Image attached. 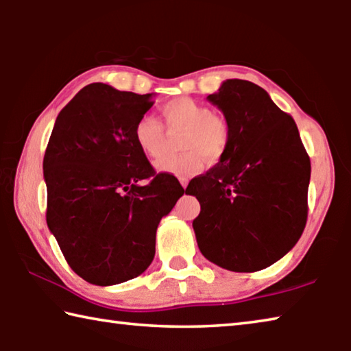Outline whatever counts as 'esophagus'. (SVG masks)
I'll list each match as a JSON object with an SVG mask.
<instances>
[{"label":"esophagus","instance_id":"34e87169","mask_svg":"<svg viewBox=\"0 0 351 351\" xmlns=\"http://www.w3.org/2000/svg\"><path fill=\"white\" fill-rule=\"evenodd\" d=\"M180 182H181V186H182L184 189H186V187H187V180H186V178H181V180H180Z\"/></svg>","mask_w":351,"mask_h":351}]
</instances>
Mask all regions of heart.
<instances>
[{
  "label": "heart",
  "instance_id": "heart-1",
  "mask_svg": "<svg viewBox=\"0 0 351 351\" xmlns=\"http://www.w3.org/2000/svg\"><path fill=\"white\" fill-rule=\"evenodd\" d=\"M162 116L169 128L186 130L181 139V148L186 152L158 159L154 162L158 171L187 178L203 169L204 156L209 161H218L224 154L229 144V125L209 105L190 97H178L162 105ZM133 138L148 158H158L164 150V125L158 117L141 116Z\"/></svg>",
  "mask_w": 351,
  "mask_h": 351
}]
</instances>
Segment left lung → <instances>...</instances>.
Returning a JSON list of instances; mask_svg holds the SVG:
<instances>
[{
  "mask_svg": "<svg viewBox=\"0 0 351 351\" xmlns=\"http://www.w3.org/2000/svg\"><path fill=\"white\" fill-rule=\"evenodd\" d=\"M207 100L223 111L229 144L219 162L193 178V219L204 257L254 272L287 255L304 232L311 164L294 119L252 82L229 79Z\"/></svg>",
  "mask_w": 351,
  "mask_h": 351,
  "instance_id": "1",
  "label": "left lung"
}]
</instances>
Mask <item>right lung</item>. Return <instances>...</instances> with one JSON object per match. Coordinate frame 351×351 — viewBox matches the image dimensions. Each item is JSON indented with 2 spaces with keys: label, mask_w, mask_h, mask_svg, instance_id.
<instances>
[{
  "label": "right lung",
  "mask_w": 351,
  "mask_h": 351,
  "mask_svg": "<svg viewBox=\"0 0 351 351\" xmlns=\"http://www.w3.org/2000/svg\"><path fill=\"white\" fill-rule=\"evenodd\" d=\"M152 97L91 83L57 116L45 153L47 228L75 274L99 287L150 266L158 224L184 195L133 138Z\"/></svg>",
  "instance_id": "right-lung-1"
}]
</instances>
